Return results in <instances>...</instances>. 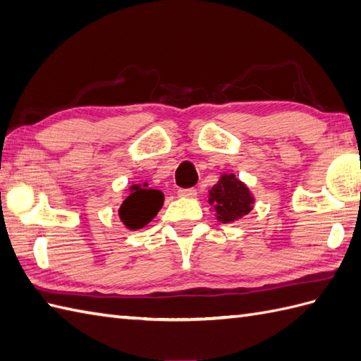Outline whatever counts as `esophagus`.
Returning a JSON list of instances; mask_svg holds the SVG:
<instances>
[{"label": "esophagus", "instance_id": "34e87169", "mask_svg": "<svg viewBox=\"0 0 361 361\" xmlns=\"http://www.w3.org/2000/svg\"><path fill=\"white\" fill-rule=\"evenodd\" d=\"M178 196H180V197H196L197 191L195 188H180L178 191Z\"/></svg>", "mask_w": 361, "mask_h": 361}]
</instances>
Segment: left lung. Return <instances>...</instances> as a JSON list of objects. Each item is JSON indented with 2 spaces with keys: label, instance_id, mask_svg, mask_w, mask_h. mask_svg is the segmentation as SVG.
<instances>
[{
  "label": "left lung",
  "instance_id": "1",
  "mask_svg": "<svg viewBox=\"0 0 361 361\" xmlns=\"http://www.w3.org/2000/svg\"><path fill=\"white\" fill-rule=\"evenodd\" d=\"M208 202L216 211L217 221L230 224L250 213L254 197L250 188L231 173L221 176L219 182L209 190Z\"/></svg>",
  "mask_w": 361,
  "mask_h": 361
}]
</instances>
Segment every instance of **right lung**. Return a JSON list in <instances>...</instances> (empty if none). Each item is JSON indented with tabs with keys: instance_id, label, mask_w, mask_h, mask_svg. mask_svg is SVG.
<instances>
[{
	"instance_id": "obj_1",
	"label": "right lung",
	"mask_w": 361,
	"mask_h": 361,
	"mask_svg": "<svg viewBox=\"0 0 361 361\" xmlns=\"http://www.w3.org/2000/svg\"><path fill=\"white\" fill-rule=\"evenodd\" d=\"M164 205V192L148 187L144 182L142 185H131L128 196L119 207V219L128 230H139L148 222H152L154 216L159 213Z\"/></svg>"
}]
</instances>
